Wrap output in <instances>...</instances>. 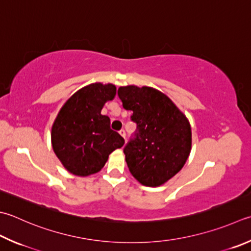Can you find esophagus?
<instances>
[{
    "mask_svg": "<svg viewBox=\"0 0 251 251\" xmlns=\"http://www.w3.org/2000/svg\"><path fill=\"white\" fill-rule=\"evenodd\" d=\"M119 133H120V135L122 136V138L126 139V131H125L124 129H121V130L119 131Z\"/></svg>",
    "mask_w": 251,
    "mask_h": 251,
    "instance_id": "esophagus-1",
    "label": "esophagus"
}]
</instances>
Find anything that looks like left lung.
<instances>
[{"label": "left lung", "instance_id": "8db88e82", "mask_svg": "<svg viewBox=\"0 0 251 251\" xmlns=\"http://www.w3.org/2000/svg\"><path fill=\"white\" fill-rule=\"evenodd\" d=\"M118 96L131 110L134 134L124 149L136 180L158 187L180 170L191 150V127L186 116L163 93L152 87L121 86Z\"/></svg>", "mask_w": 251, "mask_h": 251}]
</instances>
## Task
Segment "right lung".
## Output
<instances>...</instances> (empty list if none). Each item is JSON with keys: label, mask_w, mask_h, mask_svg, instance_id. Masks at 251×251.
Returning <instances> with one entry per match:
<instances>
[{"label": "right lung", "mask_w": 251, "mask_h": 251, "mask_svg": "<svg viewBox=\"0 0 251 251\" xmlns=\"http://www.w3.org/2000/svg\"><path fill=\"white\" fill-rule=\"evenodd\" d=\"M116 95L112 84L95 83L79 89L61 108L51 131L52 148L71 174L98 173L125 139L110 129L109 117L101 115L107 100Z\"/></svg>", "instance_id": "add662e5"}]
</instances>
